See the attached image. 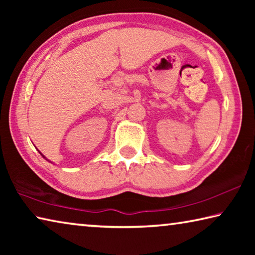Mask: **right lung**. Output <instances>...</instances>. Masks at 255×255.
<instances>
[{"instance_id": "1", "label": "right lung", "mask_w": 255, "mask_h": 255, "mask_svg": "<svg viewBox=\"0 0 255 255\" xmlns=\"http://www.w3.org/2000/svg\"><path fill=\"white\" fill-rule=\"evenodd\" d=\"M39 153H40V152H39ZM40 155H42V154H41V153H40ZM42 157H44V158H46V157H45V156H44V155H42ZM46 159H47V158H46Z\"/></svg>"}]
</instances>
